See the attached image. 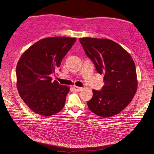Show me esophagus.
Returning <instances> with one entry per match:
<instances>
[{"label": "esophagus", "instance_id": "34e87169", "mask_svg": "<svg viewBox=\"0 0 154 154\" xmlns=\"http://www.w3.org/2000/svg\"><path fill=\"white\" fill-rule=\"evenodd\" d=\"M73 89L76 91H80L82 89V88H80V87H77V86H73Z\"/></svg>", "mask_w": 154, "mask_h": 154}]
</instances>
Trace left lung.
<instances>
[{"instance_id": "1", "label": "left lung", "mask_w": 154, "mask_h": 154, "mask_svg": "<svg viewBox=\"0 0 154 154\" xmlns=\"http://www.w3.org/2000/svg\"><path fill=\"white\" fill-rule=\"evenodd\" d=\"M79 42L97 72L104 75V85L100 91L92 90L88 108L99 116L116 115L127 107L137 91L135 63L122 46L111 40L82 38Z\"/></svg>"}]
</instances>
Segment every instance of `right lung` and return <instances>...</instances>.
<instances>
[{"instance_id": "right-lung-1", "label": "right lung", "mask_w": 154, "mask_h": 154, "mask_svg": "<svg viewBox=\"0 0 154 154\" xmlns=\"http://www.w3.org/2000/svg\"><path fill=\"white\" fill-rule=\"evenodd\" d=\"M76 38L51 37L42 39L26 50L16 67L19 96L33 112L50 116L64 108L68 86L52 82L50 75L60 67L61 61Z\"/></svg>"}]
</instances>
